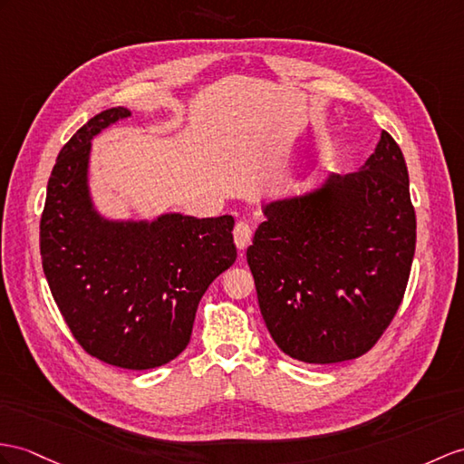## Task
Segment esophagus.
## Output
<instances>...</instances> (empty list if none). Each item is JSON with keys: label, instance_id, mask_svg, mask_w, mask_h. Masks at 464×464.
<instances>
[{"label": "esophagus", "instance_id": "obj_1", "mask_svg": "<svg viewBox=\"0 0 464 464\" xmlns=\"http://www.w3.org/2000/svg\"><path fill=\"white\" fill-rule=\"evenodd\" d=\"M252 240V228L247 222H238L234 228V242L238 246V250H246L247 244Z\"/></svg>", "mask_w": 464, "mask_h": 464}]
</instances>
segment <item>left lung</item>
<instances>
[{
  "label": "left lung",
  "mask_w": 464,
  "mask_h": 464,
  "mask_svg": "<svg viewBox=\"0 0 464 464\" xmlns=\"http://www.w3.org/2000/svg\"><path fill=\"white\" fill-rule=\"evenodd\" d=\"M246 257L276 344L309 364L362 356L408 285L415 210L400 145L382 131L356 173L269 200Z\"/></svg>",
  "instance_id": "left-lung-1"
}]
</instances>
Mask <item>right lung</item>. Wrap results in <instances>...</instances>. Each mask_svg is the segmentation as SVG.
I'll return each mask as SVG.
<instances>
[{
    "label": "right lung",
    "mask_w": 464,
    "mask_h": 464,
    "mask_svg": "<svg viewBox=\"0 0 464 464\" xmlns=\"http://www.w3.org/2000/svg\"><path fill=\"white\" fill-rule=\"evenodd\" d=\"M128 118L123 106L100 111L56 157L41 257L54 303L86 353L118 368L150 370L187 348L200 297L236 262L234 218L102 212L90 190L92 140Z\"/></svg>",
    "instance_id": "1"
}]
</instances>
